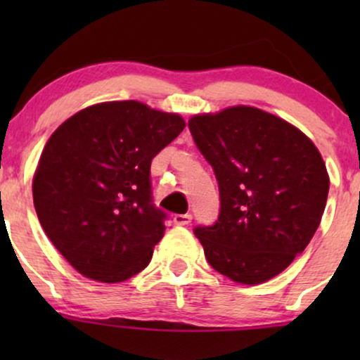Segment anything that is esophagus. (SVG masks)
<instances>
[{"instance_id":"esophagus-1","label":"esophagus","mask_w":360,"mask_h":360,"mask_svg":"<svg viewBox=\"0 0 360 360\" xmlns=\"http://www.w3.org/2000/svg\"><path fill=\"white\" fill-rule=\"evenodd\" d=\"M172 220H174L176 225L186 226V225H189V223H191L193 217H191V214H189V213H184V214H174V218H172Z\"/></svg>"}]
</instances>
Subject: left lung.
<instances>
[{
	"instance_id": "1",
	"label": "left lung",
	"mask_w": 360,
	"mask_h": 360,
	"mask_svg": "<svg viewBox=\"0 0 360 360\" xmlns=\"http://www.w3.org/2000/svg\"><path fill=\"white\" fill-rule=\"evenodd\" d=\"M194 143L213 167L220 214L196 226L206 260L240 284L283 272L315 235L330 179L303 131L252 106L189 120Z\"/></svg>"
}]
</instances>
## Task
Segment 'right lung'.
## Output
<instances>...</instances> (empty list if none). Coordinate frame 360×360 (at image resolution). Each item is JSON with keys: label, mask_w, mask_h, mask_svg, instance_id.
Segmentation results:
<instances>
[{"label": "right lung", "mask_w": 360, "mask_h": 360, "mask_svg": "<svg viewBox=\"0 0 360 360\" xmlns=\"http://www.w3.org/2000/svg\"><path fill=\"white\" fill-rule=\"evenodd\" d=\"M179 115L110 101L72 115L49 139L34 176L44 232L86 278L122 283L146 269L167 214L150 164L183 131Z\"/></svg>", "instance_id": "right-lung-1"}]
</instances>
